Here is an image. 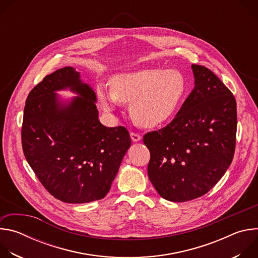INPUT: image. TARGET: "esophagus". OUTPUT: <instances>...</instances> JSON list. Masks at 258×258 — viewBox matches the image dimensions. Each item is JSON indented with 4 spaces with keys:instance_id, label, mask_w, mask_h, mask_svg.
<instances>
[{
    "instance_id": "1",
    "label": "esophagus",
    "mask_w": 258,
    "mask_h": 258,
    "mask_svg": "<svg viewBox=\"0 0 258 258\" xmlns=\"http://www.w3.org/2000/svg\"><path fill=\"white\" fill-rule=\"evenodd\" d=\"M131 138H132V140H133L134 142H138V141H140V140H141V138H142V137H141L139 134L132 132V133H131Z\"/></svg>"
}]
</instances>
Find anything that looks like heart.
Returning a JSON list of instances; mask_svg holds the SVG:
<instances>
[{
  "label": "heart",
  "mask_w": 258,
  "mask_h": 258,
  "mask_svg": "<svg viewBox=\"0 0 258 258\" xmlns=\"http://www.w3.org/2000/svg\"><path fill=\"white\" fill-rule=\"evenodd\" d=\"M111 92L100 85L97 95L105 110L117 103H130L134 120L144 127H155L169 120L187 94V81L174 69L144 68L120 73L110 83Z\"/></svg>",
  "instance_id": "obj_1"
}]
</instances>
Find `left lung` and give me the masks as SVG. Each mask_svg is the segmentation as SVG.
Returning a JSON list of instances; mask_svg holds the SVG:
<instances>
[{
	"label": "left lung",
	"mask_w": 258,
	"mask_h": 258,
	"mask_svg": "<svg viewBox=\"0 0 258 258\" xmlns=\"http://www.w3.org/2000/svg\"><path fill=\"white\" fill-rule=\"evenodd\" d=\"M195 88L174 118L145 134L148 176L158 194L183 202L205 195L232 163L237 104L232 92L205 66L193 64Z\"/></svg>",
	"instance_id": "left-lung-1"
}]
</instances>
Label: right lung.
Instances as JSON below:
<instances>
[{
  "mask_svg": "<svg viewBox=\"0 0 258 258\" xmlns=\"http://www.w3.org/2000/svg\"><path fill=\"white\" fill-rule=\"evenodd\" d=\"M70 87L81 96L67 106L55 90ZM94 91L72 67L56 70L28 94L21 128L24 156L44 188L67 203L103 199L131 146L124 126L98 119Z\"/></svg>",
  "mask_w": 258,
  "mask_h": 258,
  "instance_id": "right-lung-1",
  "label": "right lung"
}]
</instances>
